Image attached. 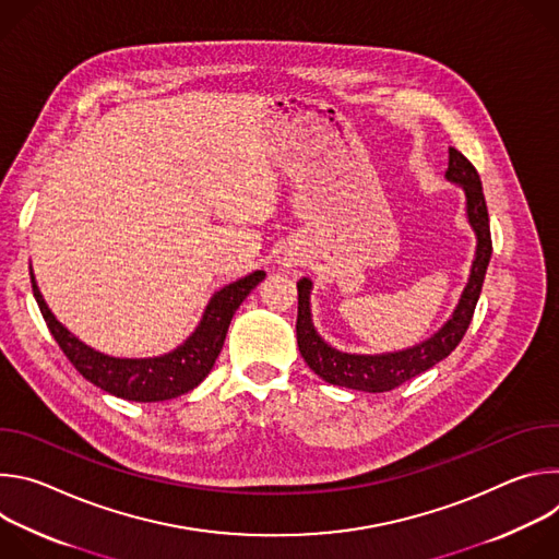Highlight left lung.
<instances>
[{"label": "left lung", "instance_id": "obj_1", "mask_svg": "<svg viewBox=\"0 0 559 559\" xmlns=\"http://www.w3.org/2000/svg\"><path fill=\"white\" fill-rule=\"evenodd\" d=\"M447 177L460 186H464L466 192V214L471 225L477 231V252L471 267V278L464 287V294L460 298L457 309L449 318V323L429 341L423 345L397 352V354H384V356H356V354H341L332 349L328 343L321 341L311 328L309 316V289L311 283L307 278L298 281V318H296V338L298 349L305 362L313 373L321 376L323 380L367 391V393H382L391 391L395 386L405 384L407 380L420 376L423 371L431 369L440 360H444L464 338L471 318L480 298L485 274L491 261L493 243H491V227H489V210L483 192V181L477 175L475 166L468 158L457 152L455 147H449V170Z\"/></svg>", "mask_w": 559, "mask_h": 559}]
</instances>
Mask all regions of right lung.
Returning a JSON list of instances; mask_svg holds the SVG:
<instances>
[{"mask_svg":"<svg viewBox=\"0 0 559 559\" xmlns=\"http://www.w3.org/2000/svg\"><path fill=\"white\" fill-rule=\"evenodd\" d=\"M263 278H265V272L259 270L216 292L203 313V321L197 328V332L173 354L158 356V358L130 360V358H110L91 349L88 345L74 338L61 323H57V318L50 313L48 305L44 302L31 272L33 294L37 298L39 311L44 316L52 338L66 354V358L93 384L102 386L104 391L117 397H126V401H134V403L170 401V397H177L194 389L214 367V360L223 349L225 334L234 311Z\"/></svg>","mask_w":559,"mask_h":559,"instance_id":"right-lung-1","label":"right lung"}]
</instances>
